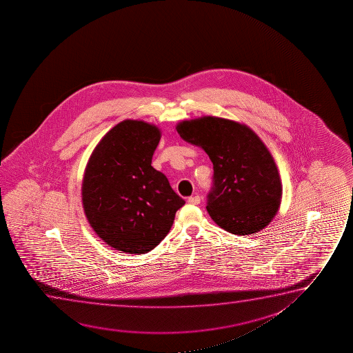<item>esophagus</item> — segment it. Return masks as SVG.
I'll list each match as a JSON object with an SVG mask.
<instances>
[{
	"label": "esophagus",
	"mask_w": 353,
	"mask_h": 353,
	"mask_svg": "<svg viewBox=\"0 0 353 353\" xmlns=\"http://www.w3.org/2000/svg\"><path fill=\"white\" fill-rule=\"evenodd\" d=\"M200 201H201V199H200L199 195H195V196H190V198L188 199V203H192V205H199Z\"/></svg>",
	"instance_id": "obj_1"
}]
</instances>
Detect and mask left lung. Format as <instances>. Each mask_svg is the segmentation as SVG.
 <instances>
[{
  "label": "left lung",
  "instance_id": "1",
  "mask_svg": "<svg viewBox=\"0 0 353 353\" xmlns=\"http://www.w3.org/2000/svg\"><path fill=\"white\" fill-rule=\"evenodd\" d=\"M176 130L212 161L206 208L216 224L241 236L263 230L280 208L282 183L261 137L246 124L213 116L179 121Z\"/></svg>",
  "mask_w": 353,
  "mask_h": 353
}]
</instances>
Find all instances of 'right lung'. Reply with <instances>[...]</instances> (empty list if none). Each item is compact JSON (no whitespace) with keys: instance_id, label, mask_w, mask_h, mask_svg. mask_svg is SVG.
<instances>
[{"instance_id":"add662e5","label":"right lung","mask_w":353,"mask_h":353,"mask_svg":"<svg viewBox=\"0 0 353 353\" xmlns=\"http://www.w3.org/2000/svg\"><path fill=\"white\" fill-rule=\"evenodd\" d=\"M158 126L125 119L92 150L84 170L82 203L88 222L106 245L128 254L152 251L185 201L152 166Z\"/></svg>"}]
</instances>
